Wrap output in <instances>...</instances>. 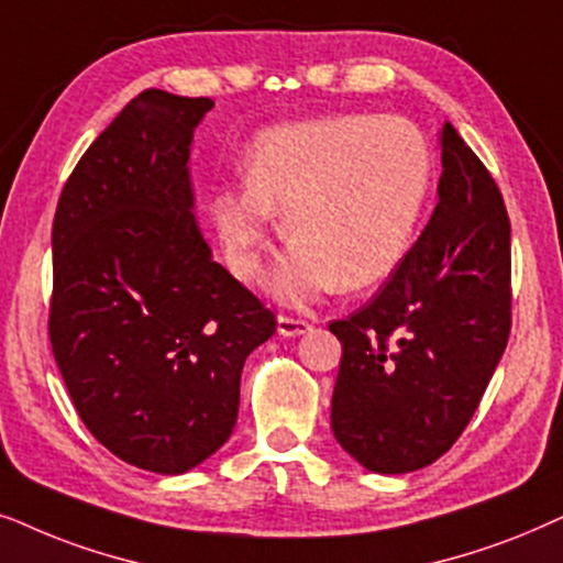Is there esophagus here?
<instances>
[{"mask_svg":"<svg viewBox=\"0 0 563 563\" xmlns=\"http://www.w3.org/2000/svg\"><path fill=\"white\" fill-rule=\"evenodd\" d=\"M311 329V324L306 319H296V317H286V313H280L277 317V334L283 336H298V334H306Z\"/></svg>","mask_w":563,"mask_h":563,"instance_id":"esophagus-1","label":"esophagus"}]
</instances>
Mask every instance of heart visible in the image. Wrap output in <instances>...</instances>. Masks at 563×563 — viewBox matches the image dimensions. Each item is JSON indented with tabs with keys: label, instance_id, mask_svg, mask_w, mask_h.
Segmentation results:
<instances>
[{
	"label": "heart",
	"instance_id": "heart-1",
	"mask_svg": "<svg viewBox=\"0 0 563 563\" xmlns=\"http://www.w3.org/2000/svg\"><path fill=\"white\" fill-rule=\"evenodd\" d=\"M432 159L415 123L329 115L260 133L246 179L211 198L229 265L246 277L283 208L288 250L265 273L286 301L380 283L407 257L430 190Z\"/></svg>",
	"mask_w": 563,
	"mask_h": 563
}]
</instances>
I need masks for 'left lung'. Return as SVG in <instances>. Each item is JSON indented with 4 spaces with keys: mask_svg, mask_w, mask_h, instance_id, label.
I'll return each instance as SVG.
<instances>
[{
    "mask_svg": "<svg viewBox=\"0 0 563 563\" xmlns=\"http://www.w3.org/2000/svg\"><path fill=\"white\" fill-rule=\"evenodd\" d=\"M440 148L422 236L368 303L329 324L342 342L332 432L373 474H409L451 451L512 327L505 200L451 123Z\"/></svg>",
    "mask_w": 563,
    "mask_h": 563,
    "instance_id": "8db88e82",
    "label": "left lung"
}]
</instances>
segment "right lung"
<instances>
[{
	"label": "right lung",
	"instance_id": "right-lung-1",
	"mask_svg": "<svg viewBox=\"0 0 563 563\" xmlns=\"http://www.w3.org/2000/svg\"><path fill=\"white\" fill-rule=\"evenodd\" d=\"M211 108L133 97L66 179L51 239L48 334L74 407L112 455L169 476L227 443L244 360L277 324L195 223L187 159Z\"/></svg>",
	"mask_w": 563,
	"mask_h": 563
}]
</instances>
